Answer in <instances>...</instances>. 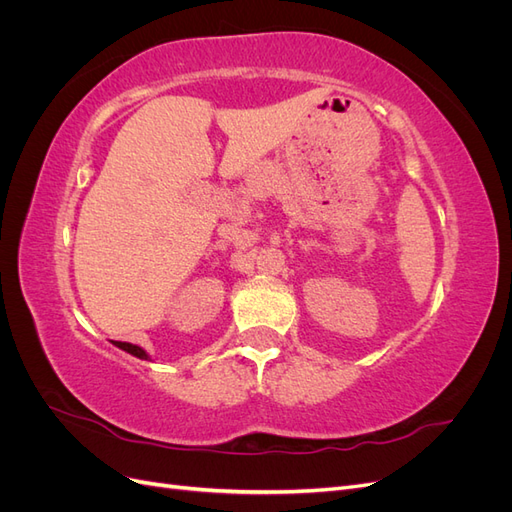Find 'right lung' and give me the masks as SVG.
<instances>
[{
  "label": "right lung",
  "mask_w": 512,
  "mask_h": 512,
  "mask_svg": "<svg viewBox=\"0 0 512 512\" xmlns=\"http://www.w3.org/2000/svg\"><path fill=\"white\" fill-rule=\"evenodd\" d=\"M117 348H121V350H126V352H130V354H134V356H138V359H149V354L141 348V346H134V344H128V342H113Z\"/></svg>",
  "instance_id": "obj_1"
}]
</instances>
